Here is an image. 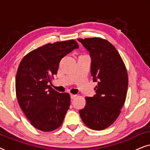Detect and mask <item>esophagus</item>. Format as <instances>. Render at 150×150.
Segmentation results:
<instances>
[{
    "label": "esophagus",
    "mask_w": 150,
    "mask_h": 150,
    "mask_svg": "<svg viewBox=\"0 0 150 150\" xmlns=\"http://www.w3.org/2000/svg\"><path fill=\"white\" fill-rule=\"evenodd\" d=\"M76 97V95H73V94H71L70 95V98L71 100H74Z\"/></svg>",
    "instance_id": "34e87169"
}]
</instances>
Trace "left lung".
<instances>
[{
    "label": "left lung",
    "mask_w": 150,
    "mask_h": 150,
    "mask_svg": "<svg viewBox=\"0 0 150 150\" xmlns=\"http://www.w3.org/2000/svg\"><path fill=\"white\" fill-rule=\"evenodd\" d=\"M78 40L89 52L91 74L93 81L98 82L96 95L85 98V106L79 113L86 126L101 130L120 115L126 98L128 73L117 50L107 40L100 38Z\"/></svg>",
    "instance_id": "1"
}]
</instances>
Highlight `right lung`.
<instances>
[{
	"instance_id": "right-lung-1",
	"label": "right lung",
	"mask_w": 150,
	"mask_h": 150,
	"mask_svg": "<svg viewBox=\"0 0 150 150\" xmlns=\"http://www.w3.org/2000/svg\"><path fill=\"white\" fill-rule=\"evenodd\" d=\"M79 48L75 40L47 44L28 53L18 67L16 78L19 105L30 124L50 132L62 124L70 104L68 93H59L49 85L65 55Z\"/></svg>"
}]
</instances>
